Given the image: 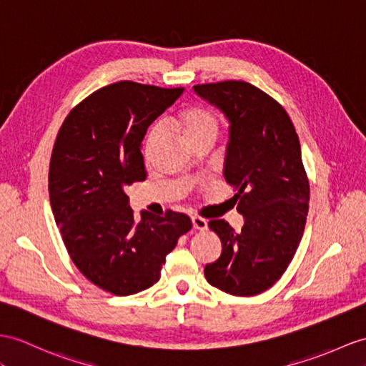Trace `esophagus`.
<instances>
[{
  "mask_svg": "<svg viewBox=\"0 0 366 366\" xmlns=\"http://www.w3.org/2000/svg\"><path fill=\"white\" fill-rule=\"evenodd\" d=\"M192 227L195 229L203 231V229L208 228V222L204 220V219H202V217H199V216H195V217H192Z\"/></svg>",
  "mask_w": 366,
  "mask_h": 366,
  "instance_id": "esophagus-1",
  "label": "esophagus"
}]
</instances>
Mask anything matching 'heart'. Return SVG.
Listing matches in <instances>:
<instances>
[{"label": "heart", "mask_w": 366, "mask_h": 366, "mask_svg": "<svg viewBox=\"0 0 366 366\" xmlns=\"http://www.w3.org/2000/svg\"><path fill=\"white\" fill-rule=\"evenodd\" d=\"M178 127L183 132L184 138L188 139L191 144H195V142L204 139V138H214L219 129V121L217 116L214 114L211 110L204 109V107H188L184 109L180 114H178ZM162 133V129L155 127L150 133L147 146H146V154L149 155L150 150H152V146L155 144L157 138Z\"/></svg>", "instance_id": "1"}]
</instances>
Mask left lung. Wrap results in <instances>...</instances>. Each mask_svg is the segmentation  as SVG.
<instances>
[{
  "label": "left lung",
  "mask_w": 366,
  "mask_h": 366,
  "mask_svg": "<svg viewBox=\"0 0 366 366\" xmlns=\"http://www.w3.org/2000/svg\"><path fill=\"white\" fill-rule=\"evenodd\" d=\"M229 121L224 175L245 222L240 233L211 220L222 254L204 267L211 286L236 297L270 289L287 270L305 233L309 180L300 139L282 105L244 80L194 85Z\"/></svg>",
  "instance_id": "left-lung-1"
}]
</instances>
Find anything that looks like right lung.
Here are the masks:
<instances>
[{"instance_id": "add662e5", "label": "right lung", "mask_w": 366, "mask_h": 366, "mask_svg": "<svg viewBox=\"0 0 366 366\" xmlns=\"http://www.w3.org/2000/svg\"><path fill=\"white\" fill-rule=\"evenodd\" d=\"M184 88L116 82L76 105L61 124L49 163V200L61 239L88 281L133 295L159 280L166 254L192 228L182 212L142 211L126 188L146 180L141 142Z\"/></svg>"}]
</instances>
